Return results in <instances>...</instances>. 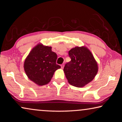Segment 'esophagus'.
<instances>
[{
  "label": "esophagus",
  "mask_w": 122,
  "mask_h": 122,
  "mask_svg": "<svg viewBox=\"0 0 122 122\" xmlns=\"http://www.w3.org/2000/svg\"><path fill=\"white\" fill-rule=\"evenodd\" d=\"M61 67L62 69H63V67H64V65H61Z\"/></svg>",
  "instance_id": "1"
}]
</instances>
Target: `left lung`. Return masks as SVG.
I'll return each instance as SVG.
<instances>
[{"instance_id":"8db88e82","label":"left lung","mask_w":122,"mask_h":122,"mask_svg":"<svg viewBox=\"0 0 122 122\" xmlns=\"http://www.w3.org/2000/svg\"><path fill=\"white\" fill-rule=\"evenodd\" d=\"M71 61L66 63L63 71L71 85L83 87L95 77L98 65L92 53L86 47H75L69 51Z\"/></svg>"}]
</instances>
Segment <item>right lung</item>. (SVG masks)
<instances>
[{"label":"right lung","instance_id":"1","mask_svg":"<svg viewBox=\"0 0 122 122\" xmlns=\"http://www.w3.org/2000/svg\"><path fill=\"white\" fill-rule=\"evenodd\" d=\"M57 54L51 47L39 44L32 49L24 62V70L30 80L39 86L48 84L61 66L56 63Z\"/></svg>","mask_w":122,"mask_h":122}]
</instances>
